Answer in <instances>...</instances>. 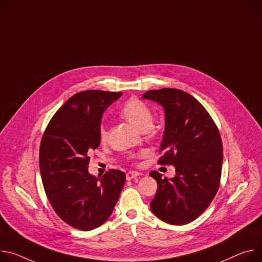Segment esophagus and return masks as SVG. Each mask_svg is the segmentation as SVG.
Wrapping results in <instances>:
<instances>
[{
    "mask_svg": "<svg viewBox=\"0 0 262 262\" xmlns=\"http://www.w3.org/2000/svg\"><path fill=\"white\" fill-rule=\"evenodd\" d=\"M139 176H141V173L138 172V171H128V172L126 173V180H127V181H130V180H133V179L138 178Z\"/></svg>",
    "mask_w": 262,
    "mask_h": 262,
    "instance_id": "esophagus-1",
    "label": "esophagus"
}]
</instances>
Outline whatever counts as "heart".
<instances>
[{"label": "heart", "mask_w": 262, "mask_h": 262, "mask_svg": "<svg viewBox=\"0 0 262 262\" xmlns=\"http://www.w3.org/2000/svg\"><path fill=\"white\" fill-rule=\"evenodd\" d=\"M121 115L134 126L138 127L141 130L149 129L152 125L154 115L150 107L145 102L138 98H132L127 100L121 108ZM98 134L101 141L106 140L108 133L104 124H101L99 126Z\"/></svg>", "instance_id": "b5f03b06"}]
</instances>
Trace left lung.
<instances>
[{"label":"left lung","mask_w":262,"mask_h":262,"mask_svg":"<svg viewBox=\"0 0 262 262\" xmlns=\"http://www.w3.org/2000/svg\"><path fill=\"white\" fill-rule=\"evenodd\" d=\"M143 98L165 111V130L160 145V165H173L177 174L168 180L149 173L158 190L150 209L163 222L182 226L198 219L215 196L222 177L223 142L206 108L179 89L150 90Z\"/></svg>","instance_id":"obj_1"}]
</instances>
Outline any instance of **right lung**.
Wrapping results in <instances>:
<instances>
[{
    "label": "right lung",
    "mask_w": 262,
    "mask_h": 262,
    "mask_svg": "<svg viewBox=\"0 0 262 262\" xmlns=\"http://www.w3.org/2000/svg\"><path fill=\"white\" fill-rule=\"evenodd\" d=\"M122 93L79 92L54 114L39 146L43 189L57 215L81 231L107 221L125 183V174L111 169L102 177L89 173L90 151L100 145L99 126L106 107Z\"/></svg>",
    "instance_id": "right-lung-1"
}]
</instances>
